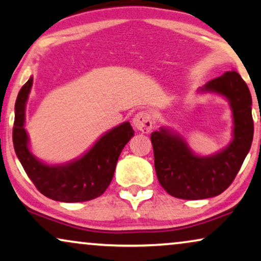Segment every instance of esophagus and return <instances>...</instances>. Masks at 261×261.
<instances>
[{"mask_svg": "<svg viewBox=\"0 0 261 261\" xmlns=\"http://www.w3.org/2000/svg\"><path fill=\"white\" fill-rule=\"evenodd\" d=\"M133 124L138 130L143 132V133H148L152 129V126H153L151 114L146 110L139 111L133 118Z\"/></svg>", "mask_w": 261, "mask_h": 261, "instance_id": "esophagus-1", "label": "esophagus"}]
</instances>
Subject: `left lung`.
I'll use <instances>...</instances> for the list:
<instances>
[{"mask_svg":"<svg viewBox=\"0 0 261 261\" xmlns=\"http://www.w3.org/2000/svg\"><path fill=\"white\" fill-rule=\"evenodd\" d=\"M202 90L217 92L230 101L235 124L234 140L225 150L211 157H198L181 138L163 128L151 134L158 181L172 197L186 200L212 198L224 192L235 180L254 132L252 97L235 69L208 81Z\"/></svg>","mask_w":261,"mask_h":261,"instance_id":"1","label":"left lung"}]
</instances>
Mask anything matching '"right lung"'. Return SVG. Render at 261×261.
<instances>
[{
	"mask_svg": "<svg viewBox=\"0 0 261 261\" xmlns=\"http://www.w3.org/2000/svg\"><path fill=\"white\" fill-rule=\"evenodd\" d=\"M31 87L32 77H30L16 98L13 127V145L23 170L36 188L53 200L80 202L100 197L113 180L121 151L134 135L130 123L124 122L108 132L86 154L73 163L60 167L43 164L30 152L23 128L25 106Z\"/></svg>",
	"mask_w": 261,
	"mask_h": 261,
	"instance_id": "obj_1",
	"label": "right lung"
}]
</instances>
